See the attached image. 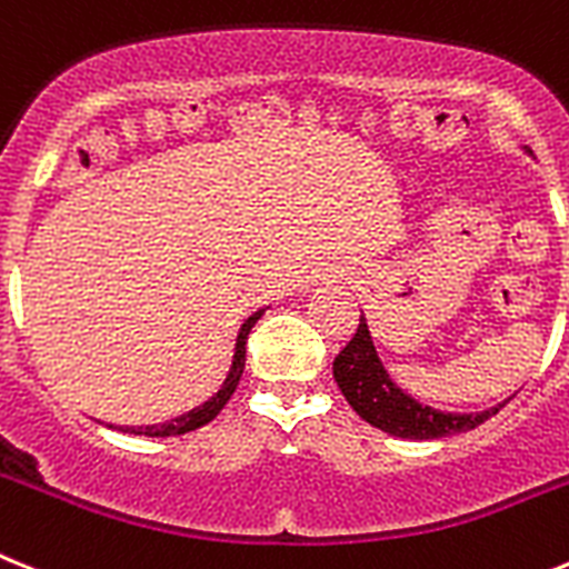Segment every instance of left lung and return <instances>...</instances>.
<instances>
[{"mask_svg": "<svg viewBox=\"0 0 569 569\" xmlns=\"http://www.w3.org/2000/svg\"><path fill=\"white\" fill-rule=\"evenodd\" d=\"M333 380L345 400L351 402V409L366 423L395 437H409V440H437V437L460 435V431L487 423L489 417L503 409L501 402V406L478 411V415H451V411H437L417 402L415 397H409L391 382L362 317H359V328L351 342L345 345L339 357L333 359Z\"/></svg>", "mask_w": 569, "mask_h": 569, "instance_id": "8db88e82", "label": "left lung"}]
</instances>
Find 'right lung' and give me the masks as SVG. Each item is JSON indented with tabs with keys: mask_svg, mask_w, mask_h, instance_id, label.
Segmentation results:
<instances>
[{
	"mask_svg": "<svg viewBox=\"0 0 569 569\" xmlns=\"http://www.w3.org/2000/svg\"><path fill=\"white\" fill-rule=\"evenodd\" d=\"M261 313L264 310H259V313H252L250 319H247L244 325H241V331H238V339H236V357H232V368L230 373H227L224 386H221V391H218L216 397H210V400L203 402V406H198V409L187 411V415L174 417V420H167V423H154V426H118L120 431H129V435H146V437H174V435H187V431H196L201 429V426H207L212 420V417H218V411L224 409L227 402H230L232 391H236L238 380H241V373H244V357H247V337H250L252 325L259 322ZM109 429H114V426H109Z\"/></svg>",
	"mask_w": 569,
	"mask_h": 569,
	"instance_id": "add662e5",
	"label": "right lung"
}]
</instances>
